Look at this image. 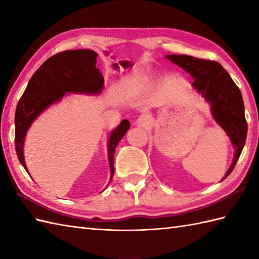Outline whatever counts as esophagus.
<instances>
[{
  "label": "esophagus",
  "instance_id": "esophagus-1",
  "mask_svg": "<svg viewBox=\"0 0 259 259\" xmlns=\"http://www.w3.org/2000/svg\"><path fill=\"white\" fill-rule=\"evenodd\" d=\"M137 123H138L139 125H146L148 123V117L145 114L140 115V117L137 119Z\"/></svg>",
  "mask_w": 259,
  "mask_h": 259
}]
</instances>
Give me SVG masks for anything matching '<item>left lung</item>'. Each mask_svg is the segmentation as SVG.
<instances>
[{
    "instance_id": "obj_1",
    "label": "left lung",
    "mask_w": 259,
    "mask_h": 259,
    "mask_svg": "<svg viewBox=\"0 0 259 259\" xmlns=\"http://www.w3.org/2000/svg\"><path fill=\"white\" fill-rule=\"evenodd\" d=\"M166 58L194 78L192 88L210 103L214 121L226 131L232 141L235 149L233 162L222 179L223 181L233 171L246 142L247 122L240 90L227 71L216 61L185 54H170Z\"/></svg>"
}]
</instances>
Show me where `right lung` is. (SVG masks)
<instances>
[{"label":"right lung","mask_w":259,"mask_h":259,"mask_svg":"<svg viewBox=\"0 0 259 259\" xmlns=\"http://www.w3.org/2000/svg\"><path fill=\"white\" fill-rule=\"evenodd\" d=\"M98 53L92 50H68L49 58L32 75L26 89L19 100L15 111V150L22 166L27 171L24 160V141L33 121L53 103L68 93L100 95L103 89V75L96 67ZM130 128L128 120L110 133L108 160L110 181L113 177V155L115 147Z\"/></svg>","instance_id":"obj_1"}]
</instances>
